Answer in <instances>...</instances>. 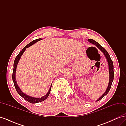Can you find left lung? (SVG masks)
<instances>
[{"mask_svg":"<svg viewBox=\"0 0 126 126\" xmlns=\"http://www.w3.org/2000/svg\"><path fill=\"white\" fill-rule=\"evenodd\" d=\"M88 41L89 42V43L93 44L94 45H95L96 46L100 49V50L103 52V54H104V55L105 56L106 58L107 59V62H108V67H109V84H108V86L107 87V89H106V91L105 92V93L103 94L102 96L98 99H97L96 100V101H99L100 100H101V99L104 97V96H105L107 94L109 91L110 89V88H111V85H112V82L113 80V78H114V72H113V62L112 61L111 59V58H110V56H109V54L108 53V52L106 51V49L102 47L98 43L97 41H94V40L93 39H89L88 40Z\"/></svg>","mask_w":126,"mask_h":126,"instance_id":"1","label":"left lung"}]
</instances>
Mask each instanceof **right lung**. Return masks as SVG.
Listing matches in <instances>:
<instances>
[{
    "label": "right lung",
    "instance_id": "add662e5",
    "mask_svg": "<svg viewBox=\"0 0 126 126\" xmlns=\"http://www.w3.org/2000/svg\"><path fill=\"white\" fill-rule=\"evenodd\" d=\"M41 38H39L37 39L36 40H34L32 41L31 43H30L29 44H28L27 46L22 49V50L19 53L18 55L17 56V57H16V58L15 59L14 61V70H13V80L14 83V86L15 88L16 89V91H17V93H18V94L20 95V96H21L22 98L26 100H27V101L32 103V104H36V103H38L39 102L41 101H43L45 100L47 98V97H48V96L49 95V94L50 93V90H51V85L50 87V89H49L48 92L47 93V94L45 95V96H43L41 98H35V97H32L31 96H29L28 95L26 94H24L22 91L21 90V89H20V88L18 87V85L17 84V82H16V68H17V64L19 61L21 56H22V55L23 54V53L24 52V51L26 50V48H27L28 47H29L30 46H31L32 45H33L34 44H35L36 43H37V41H38L39 40H41Z\"/></svg>",
    "mask_w": 126,
    "mask_h": 126
}]
</instances>
